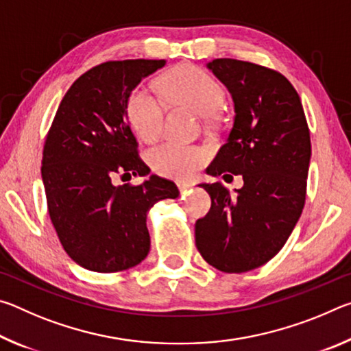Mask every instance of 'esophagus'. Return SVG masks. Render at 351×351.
<instances>
[{
	"label": "esophagus",
	"mask_w": 351,
	"mask_h": 351,
	"mask_svg": "<svg viewBox=\"0 0 351 351\" xmlns=\"http://www.w3.org/2000/svg\"><path fill=\"white\" fill-rule=\"evenodd\" d=\"M176 186H178V189H180L181 193H186L187 190L192 189V184H190V182H184V181L176 182Z\"/></svg>",
	"instance_id": "obj_1"
}]
</instances>
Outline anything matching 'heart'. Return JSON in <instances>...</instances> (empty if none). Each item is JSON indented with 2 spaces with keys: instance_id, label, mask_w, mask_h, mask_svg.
<instances>
[{
  "instance_id": "b5f03b06",
  "label": "heart",
  "mask_w": 351,
  "mask_h": 351,
  "mask_svg": "<svg viewBox=\"0 0 351 351\" xmlns=\"http://www.w3.org/2000/svg\"><path fill=\"white\" fill-rule=\"evenodd\" d=\"M159 91L170 102L184 105L201 116H212L224 102L219 83L198 66L180 64L159 79ZM127 117L133 132L144 141L156 139L164 123V105L145 90L134 88L127 99ZM206 158V152L197 145L164 142L148 152V161L156 173L186 180L197 171Z\"/></svg>"
}]
</instances>
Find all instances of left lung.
I'll list each match as a JSON object with an SVG mask.
<instances>
[{
  "label": "left lung",
  "mask_w": 351,
  "mask_h": 351,
  "mask_svg": "<svg viewBox=\"0 0 351 351\" xmlns=\"http://www.w3.org/2000/svg\"><path fill=\"white\" fill-rule=\"evenodd\" d=\"M207 68L229 90L235 116L228 141L206 171L241 175L245 184L235 193L221 182L199 184L212 206L195 224V243L213 268L246 272L274 257L299 221L310 130L299 94L280 73L234 58H215Z\"/></svg>",
  "instance_id": "1"
}]
</instances>
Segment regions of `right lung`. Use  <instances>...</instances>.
I'll return each instance as SVG.
<instances>
[{
	"label": "right lung",
	"mask_w": 351,
	"mask_h": 351,
	"mask_svg": "<svg viewBox=\"0 0 351 351\" xmlns=\"http://www.w3.org/2000/svg\"><path fill=\"white\" fill-rule=\"evenodd\" d=\"M165 60L106 62L77 79L64 94L46 136L41 161L47 210L62 246L82 268L117 272L150 251L147 213L178 198L175 182L156 175L139 186H114L121 175L147 176L127 122V99Z\"/></svg>",
	"instance_id": "obj_1"
}]
</instances>
